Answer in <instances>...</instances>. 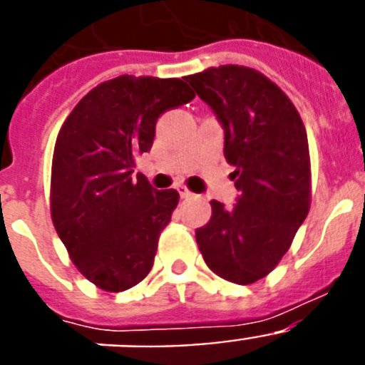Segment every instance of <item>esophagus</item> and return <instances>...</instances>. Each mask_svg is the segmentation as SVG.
Listing matches in <instances>:
<instances>
[{"instance_id": "obj_1", "label": "esophagus", "mask_w": 365, "mask_h": 365, "mask_svg": "<svg viewBox=\"0 0 365 365\" xmlns=\"http://www.w3.org/2000/svg\"><path fill=\"white\" fill-rule=\"evenodd\" d=\"M177 192H179V195H180V197H182V199H188V197H193V193H192V192H190V190H188V188H186V186H185V185H179V186H177Z\"/></svg>"}]
</instances>
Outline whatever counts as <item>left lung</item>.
Returning a JSON list of instances; mask_svg holds the SVG:
<instances>
[{"label": "left lung", "mask_w": 365, "mask_h": 365, "mask_svg": "<svg viewBox=\"0 0 365 365\" xmlns=\"http://www.w3.org/2000/svg\"><path fill=\"white\" fill-rule=\"evenodd\" d=\"M186 80L221 122L240 192L230 210L210 202L195 240L217 276L250 285L278 265L311 208L307 131L291 98L259 71L219 66Z\"/></svg>", "instance_id": "left-lung-1"}]
</instances>
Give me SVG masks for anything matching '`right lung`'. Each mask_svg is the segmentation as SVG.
I'll return each instance as SVG.
<instances>
[{
  "instance_id": "add662e5",
  "label": "right lung",
  "mask_w": 365,
  "mask_h": 365,
  "mask_svg": "<svg viewBox=\"0 0 365 365\" xmlns=\"http://www.w3.org/2000/svg\"><path fill=\"white\" fill-rule=\"evenodd\" d=\"M193 98L180 78L122 74L87 93L58 133L51 217L76 269L102 291H128L153 267L179 193L135 177V159L151 150L157 118Z\"/></svg>"
}]
</instances>
